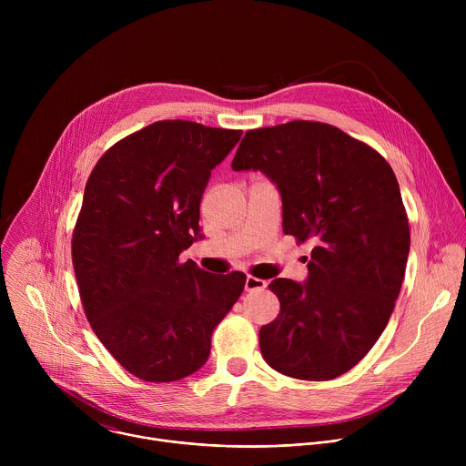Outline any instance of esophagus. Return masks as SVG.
<instances>
[{
	"label": "esophagus",
	"instance_id": "esophagus-1",
	"mask_svg": "<svg viewBox=\"0 0 466 466\" xmlns=\"http://www.w3.org/2000/svg\"><path fill=\"white\" fill-rule=\"evenodd\" d=\"M268 288V282L265 280H261V279H256V277H247V280H245V289L247 291H261V289H265Z\"/></svg>",
	"mask_w": 466,
	"mask_h": 466
}]
</instances>
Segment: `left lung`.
Segmentation results:
<instances>
[{
  "mask_svg": "<svg viewBox=\"0 0 466 466\" xmlns=\"http://www.w3.org/2000/svg\"><path fill=\"white\" fill-rule=\"evenodd\" d=\"M232 169L268 175L284 234L315 243L304 284H269L280 313L259 329L263 360L308 381L349 372L381 336L406 273L410 221L390 166L334 125L295 119L247 130Z\"/></svg>",
  "mask_w": 466,
  "mask_h": 466,
  "instance_id": "left-lung-1",
  "label": "left lung"
}]
</instances>
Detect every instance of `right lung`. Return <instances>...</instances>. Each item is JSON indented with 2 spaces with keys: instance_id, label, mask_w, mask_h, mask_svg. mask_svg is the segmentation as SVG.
Returning <instances> with one entry per match:
<instances>
[{
  "instance_id": "right-lung-1",
  "label": "right lung",
  "mask_w": 466,
  "mask_h": 466,
  "mask_svg": "<svg viewBox=\"0 0 466 466\" xmlns=\"http://www.w3.org/2000/svg\"><path fill=\"white\" fill-rule=\"evenodd\" d=\"M241 130L164 119L125 137L92 169L72 259L86 319L130 374L167 383L201 369L247 277L210 275L178 256L198 236L212 169Z\"/></svg>"
}]
</instances>
